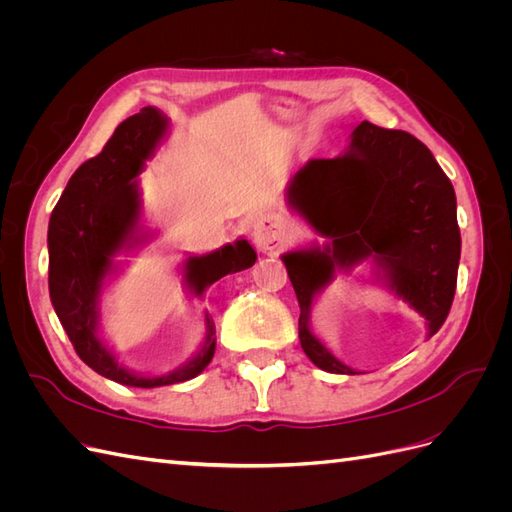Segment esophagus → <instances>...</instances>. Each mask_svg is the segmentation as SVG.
Here are the masks:
<instances>
[{
  "instance_id": "34e87169",
  "label": "esophagus",
  "mask_w": 512,
  "mask_h": 512,
  "mask_svg": "<svg viewBox=\"0 0 512 512\" xmlns=\"http://www.w3.org/2000/svg\"><path fill=\"white\" fill-rule=\"evenodd\" d=\"M284 228L275 218H260L252 226V239L260 250H273V247L282 241Z\"/></svg>"
}]
</instances>
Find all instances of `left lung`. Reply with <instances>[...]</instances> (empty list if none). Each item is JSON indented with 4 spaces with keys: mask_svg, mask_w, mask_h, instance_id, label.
<instances>
[{
    "mask_svg": "<svg viewBox=\"0 0 512 512\" xmlns=\"http://www.w3.org/2000/svg\"><path fill=\"white\" fill-rule=\"evenodd\" d=\"M288 207L329 239L282 254L297 292L301 348L329 374H359L309 327L316 294L337 271L371 258L376 280L425 318L436 335L451 312L461 235L453 183L431 151L408 132L363 121L331 160H309L286 190Z\"/></svg>",
    "mask_w": 512,
    "mask_h": 512,
    "instance_id": "obj_1",
    "label": "left lung"
}]
</instances>
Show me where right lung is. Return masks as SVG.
Here are the masks:
<instances>
[{
    "label": "right lung",
    "mask_w": 512,
    "mask_h": 512,
    "mask_svg": "<svg viewBox=\"0 0 512 512\" xmlns=\"http://www.w3.org/2000/svg\"><path fill=\"white\" fill-rule=\"evenodd\" d=\"M168 132V119L153 106L121 121L96 158L76 168L49 222V292L55 314L83 363L100 376L138 389H156L196 378L215 352V327L205 316V344L188 363L162 376H143L119 365L102 342L100 297L106 277L119 267L115 256L149 241L141 226L138 175L153 158ZM256 262L254 247L245 239L228 243L183 262V284L194 297Z\"/></svg>",
    "instance_id": "obj_1"
}]
</instances>
